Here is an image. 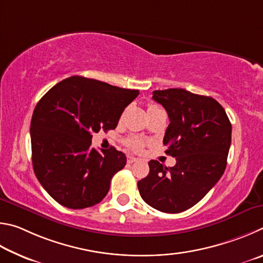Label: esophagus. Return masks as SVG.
Returning <instances> with one entry per match:
<instances>
[{"mask_svg":"<svg viewBox=\"0 0 263 263\" xmlns=\"http://www.w3.org/2000/svg\"><path fill=\"white\" fill-rule=\"evenodd\" d=\"M137 158H135V157H133V156H128L127 157V163H129V164H133V163H135V162H137Z\"/></svg>","mask_w":263,"mask_h":263,"instance_id":"esophagus-1","label":"esophagus"}]
</instances>
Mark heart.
Wrapping results in <instances>:
<instances>
[{"mask_svg": "<svg viewBox=\"0 0 263 263\" xmlns=\"http://www.w3.org/2000/svg\"><path fill=\"white\" fill-rule=\"evenodd\" d=\"M150 107H156V106L155 105H151V106H149V108ZM126 144H127V146H129V148L133 149V150L140 151L142 148H143L144 141L142 140V139H140V137L133 136V137H129V139L126 140Z\"/></svg>", "mask_w": 263, "mask_h": 263, "instance_id": "b5f03b06", "label": "heart"}]
</instances>
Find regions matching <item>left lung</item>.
I'll return each mask as SVG.
<instances>
[{
  "label": "left lung",
  "mask_w": 263,
  "mask_h": 263,
  "mask_svg": "<svg viewBox=\"0 0 263 263\" xmlns=\"http://www.w3.org/2000/svg\"><path fill=\"white\" fill-rule=\"evenodd\" d=\"M153 99L166 109V154L177 158L173 167L150 160L148 177L137 182L145 203L162 213L178 214L205 196L227 167L231 122L211 97L183 89L156 90Z\"/></svg>",
  "instance_id": "obj_1"
}]
</instances>
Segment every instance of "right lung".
<instances>
[{"mask_svg": "<svg viewBox=\"0 0 263 263\" xmlns=\"http://www.w3.org/2000/svg\"><path fill=\"white\" fill-rule=\"evenodd\" d=\"M139 93L71 76L39 100L31 120L32 164L41 186L58 203L84 209L107 194L110 179L127 158L115 148H91L92 134L117 128L123 109Z\"/></svg>", "mask_w": 263, "mask_h": 263, "instance_id": "1", "label": "right lung"}]
</instances>
